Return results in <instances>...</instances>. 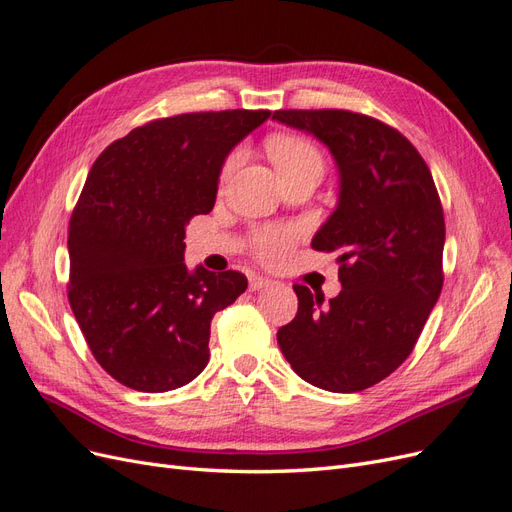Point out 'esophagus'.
<instances>
[{"mask_svg": "<svg viewBox=\"0 0 512 512\" xmlns=\"http://www.w3.org/2000/svg\"><path fill=\"white\" fill-rule=\"evenodd\" d=\"M273 282L269 280V277H262V275H252L250 277V290L256 292V290H262V288H269Z\"/></svg>", "mask_w": 512, "mask_h": 512, "instance_id": "obj_1", "label": "esophagus"}]
</instances>
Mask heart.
Here are the masks:
<instances>
[{
    "label": "heart",
    "instance_id": "obj_1",
    "mask_svg": "<svg viewBox=\"0 0 512 512\" xmlns=\"http://www.w3.org/2000/svg\"><path fill=\"white\" fill-rule=\"evenodd\" d=\"M269 158L275 164L277 173L286 175L292 170L303 166H320V153L312 143L303 141L299 136H275L267 143ZM241 162V151H232L222 168V181H226L232 173H235ZM299 232L290 226H273L254 232L252 237V250L260 260L277 262L286 256V252L297 241Z\"/></svg>",
    "mask_w": 512,
    "mask_h": 512
}]
</instances>
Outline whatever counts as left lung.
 Segmentation results:
<instances>
[{
	"label": "left lung",
	"instance_id": "1",
	"mask_svg": "<svg viewBox=\"0 0 512 512\" xmlns=\"http://www.w3.org/2000/svg\"><path fill=\"white\" fill-rule=\"evenodd\" d=\"M312 134L339 173L337 205L312 239L337 252L342 292L294 284L297 316L277 331L297 374L331 393H356L408 359L442 290L444 213L436 183L406 136L350 111H275Z\"/></svg>",
	"mask_w": 512,
	"mask_h": 512
}]
</instances>
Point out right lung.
Here are the masks:
<instances>
[{"label": "right lung", "mask_w": 512, "mask_h": 512, "mask_svg": "<svg viewBox=\"0 0 512 512\" xmlns=\"http://www.w3.org/2000/svg\"><path fill=\"white\" fill-rule=\"evenodd\" d=\"M269 117L156 119L91 166L70 220L68 299L89 350L123 386L173 391L207 367L211 318L247 280L185 267V226L213 209L228 153Z\"/></svg>", "instance_id": "1"}]
</instances>
